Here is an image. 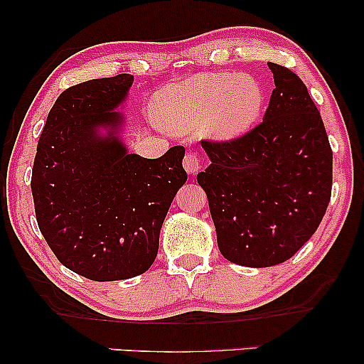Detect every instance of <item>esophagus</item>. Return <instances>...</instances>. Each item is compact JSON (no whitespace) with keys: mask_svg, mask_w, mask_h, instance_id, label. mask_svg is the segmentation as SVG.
I'll use <instances>...</instances> for the list:
<instances>
[{"mask_svg":"<svg viewBox=\"0 0 364 364\" xmlns=\"http://www.w3.org/2000/svg\"><path fill=\"white\" fill-rule=\"evenodd\" d=\"M183 167H186L187 173H197L200 171V159L196 152H188L186 159H183Z\"/></svg>","mask_w":364,"mask_h":364,"instance_id":"esophagus-1","label":"esophagus"}]
</instances>
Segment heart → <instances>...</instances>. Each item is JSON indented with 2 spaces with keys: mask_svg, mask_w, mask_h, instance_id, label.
<instances>
[{
  "mask_svg": "<svg viewBox=\"0 0 364 364\" xmlns=\"http://www.w3.org/2000/svg\"><path fill=\"white\" fill-rule=\"evenodd\" d=\"M265 92L253 76L200 74L168 84L156 94L154 114L164 129L192 132L208 126L218 139L245 134L262 116Z\"/></svg>",
  "mask_w": 364,
  "mask_h": 364,
  "instance_id": "1",
  "label": "heart"
}]
</instances>
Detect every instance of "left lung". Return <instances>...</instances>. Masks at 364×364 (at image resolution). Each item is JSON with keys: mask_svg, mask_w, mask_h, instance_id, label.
<instances>
[{"mask_svg": "<svg viewBox=\"0 0 364 364\" xmlns=\"http://www.w3.org/2000/svg\"><path fill=\"white\" fill-rule=\"evenodd\" d=\"M275 79L263 122L232 141H202L198 172L220 253L263 268L291 258L316 232L331 198L333 152L300 77L268 63Z\"/></svg>", "mask_w": 364, "mask_h": 364, "instance_id": "1", "label": "left lung"}]
</instances>
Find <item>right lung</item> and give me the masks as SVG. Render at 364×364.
<instances>
[{"label": "right lung", "instance_id": "add662e5", "mask_svg": "<svg viewBox=\"0 0 364 364\" xmlns=\"http://www.w3.org/2000/svg\"><path fill=\"white\" fill-rule=\"evenodd\" d=\"M132 82L131 74H117L68 87L48 114L34 157L39 230L64 267L94 282L151 268L164 218L187 181L182 146L146 159L122 144L116 109Z\"/></svg>", "mask_w": 364, "mask_h": 364}]
</instances>
